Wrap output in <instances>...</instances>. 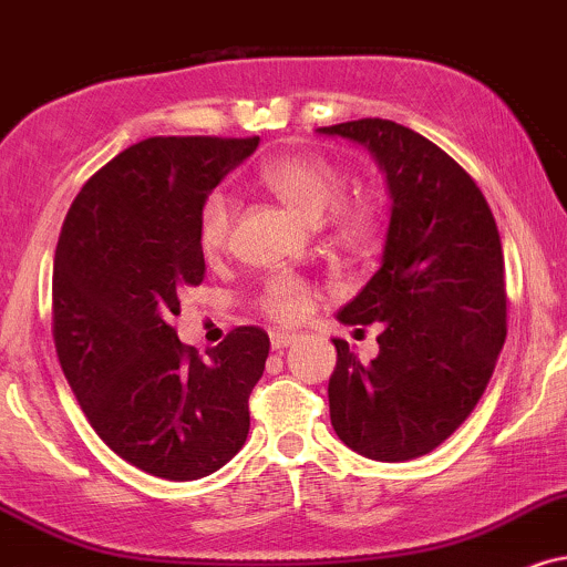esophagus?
Returning a JSON list of instances; mask_svg holds the SVG:
<instances>
[{"label":"esophagus","mask_w":567,"mask_h":567,"mask_svg":"<svg viewBox=\"0 0 567 567\" xmlns=\"http://www.w3.org/2000/svg\"><path fill=\"white\" fill-rule=\"evenodd\" d=\"M269 340H271V351H282V349H288V346L296 343V336H292V332L271 330Z\"/></svg>","instance_id":"obj_1"}]
</instances>
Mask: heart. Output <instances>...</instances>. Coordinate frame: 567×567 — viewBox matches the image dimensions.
I'll list each match as a JSON object with an SVG mask.
<instances>
[{"label": "heart", "mask_w": 567, "mask_h": 567, "mask_svg": "<svg viewBox=\"0 0 567 567\" xmlns=\"http://www.w3.org/2000/svg\"><path fill=\"white\" fill-rule=\"evenodd\" d=\"M264 187H269L279 200L288 203L311 221L324 216L332 237L349 248H364L378 240L383 229V203L378 193L359 189L343 195L349 176L336 161L313 150H292L266 161L258 172ZM237 218V200L227 193H210L200 210V248L208 258H218L229 248L231 229ZM258 306L279 324L303 322L313 309V290L298 275L279 271L266 279Z\"/></svg>", "instance_id": "b5f03b06"}]
</instances>
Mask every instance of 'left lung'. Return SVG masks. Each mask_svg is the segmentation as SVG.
<instances>
[{
    "label": "left lung",
    "mask_w": 567,
    "mask_h": 567,
    "mask_svg": "<svg viewBox=\"0 0 567 567\" xmlns=\"http://www.w3.org/2000/svg\"><path fill=\"white\" fill-rule=\"evenodd\" d=\"M364 145L388 193L383 264L340 309L346 324L385 322L361 364L336 338L330 420L346 446L378 462L433 452L473 412L507 338L499 229L465 168L431 140L383 118L322 126Z\"/></svg>",
    "instance_id": "8db88e82"
}]
</instances>
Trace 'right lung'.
I'll return each instance as SVG.
<instances>
[{"label": "right lung", "instance_id": "obj_1", "mask_svg": "<svg viewBox=\"0 0 567 567\" xmlns=\"http://www.w3.org/2000/svg\"><path fill=\"white\" fill-rule=\"evenodd\" d=\"M258 136H150L89 179L52 271V336L86 420L128 465L166 481L216 473L250 431L269 336L235 327L208 359L172 319L206 277L200 210Z\"/></svg>", "mask_w": 567, "mask_h": 567}]
</instances>
